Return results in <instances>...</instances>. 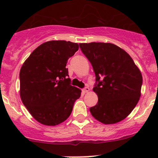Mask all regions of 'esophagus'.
Here are the masks:
<instances>
[{
    "label": "esophagus",
    "instance_id": "34e87169",
    "mask_svg": "<svg viewBox=\"0 0 158 158\" xmlns=\"http://www.w3.org/2000/svg\"><path fill=\"white\" fill-rule=\"evenodd\" d=\"M90 91V89H89V88H88V87H85V88H83L82 89V91H83V93H88V91Z\"/></svg>",
    "mask_w": 158,
    "mask_h": 158
}]
</instances>
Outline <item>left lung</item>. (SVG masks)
<instances>
[{
	"instance_id": "1",
	"label": "left lung",
	"mask_w": 158,
	"mask_h": 158,
	"mask_svg": "<svg viewBox=\"0 0 158 158\" xmlns=\"http://www.w3.org/2000/svg\"><path fill=\"white\" fill-rule=\"evenodd\" d=\"M96 76L98 102L90 108L96 120L112 124L124 120L139 100L143 76L129 54L110 43H80Z\"/></svg>"
}]
</instances>
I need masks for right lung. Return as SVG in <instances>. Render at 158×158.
Listing matches in <instances>:
<instances>
[{
	"instance_id": "obj_1",
	"label": "right lung",
	"mask_w": 158,
	"mask_h": 158,
	"mask_svg": "<svg viewBox=\"0 0 158 158\" xmlns=\"http://www.w3.org/2000/svg\"><path fill=\"white\" fill-rule=\"evenodd\" d=\"M79 44L65 40L46 42L32 52L21 67L20 98L32 117L40 124L55 126L67 120L79 88L70 85L67 62Z\"/></svg>"
}]
</instances>
